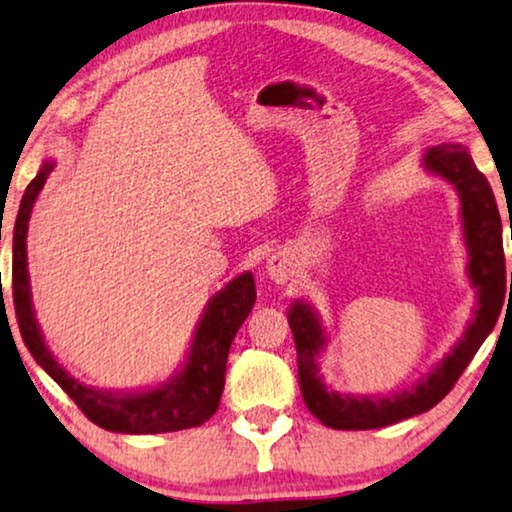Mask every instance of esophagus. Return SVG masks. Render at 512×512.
<instances>
[{
	"instance_id": "esophagus-1",
	"label": "esophagus",
	"mask_w": 512,
	"mask_h": 512,
	"mask_svg": "<svg viewBox=\"0 0 512 512\" xmlns=\"http://www.w3.org/2000/svg\"><path fill=\"white\" fill-rule=\"evenodd\" d=\"M265 268H268V274L277 281V284H286V281L293 277V263L284 251H277V254L270 256V261Z\"/></svg>"
}]
</instances>
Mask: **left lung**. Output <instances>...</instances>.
<instances>
[{"mask_svg":"<svg viewBox=\"0 0 512 512\" xmlns=\"http://www.w3.org/2000/svg\"><path fill=\"white\" fill-rule=\"evenodd\" d=\"M422 168L453 184L459 196L462 233L469 251L466 274L471 286L476 288L473 318L453 351L443 355L432 372L420 376L411 388L390 395H346V392L342 395L325 385L318 369V358L328 346V332L323 328L321 316L309 302L295 300L288 307V325L298 351L300 392L311 416H316L325 427L376 429L429 411L448 395L480 344L494 330L496 318L501 314L503 293H506V261H503L499 207L490 182L473 164L471 154L457 145L427 150L422 157Z\"/></svg>","mask_w":512,"mask_h":512,"instance_id":"obj_1","label":"left lung"}]
</instances>
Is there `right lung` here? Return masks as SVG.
<instances>
[{"label": "right lung", "instance_id": "add662e5", "mask_svg": "<svg viewBox=\"0 0 512 512\" xmlns=\"http://www.w3.org/2000/svg\"><path fill=\"white\" fill-rule=\"evenodd\" d=\"M55 161L46 159L20 201L13 228V305H16L22 342L34 360L57 381L78 409L108 432L117 434H164L198 427L219 409L226 383V360L235 332L256 302V284L251 272H242L214 293L196 325L187 360L168 381L145 390H99L80 383L55 360L36 323L27 272V226L36 196L41 194Z\"/></svg>", "mask_w": 512, "mask_h": 512}]
</instances>
